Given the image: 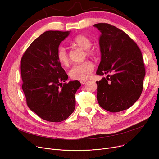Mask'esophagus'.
Here are the masks:
<instances>
[{
    "mask_svg": "<svg viewBox=\"0 0 159 159\" xmlns=\"http://www.w3.org/2000/svg\"><path fill=\"white\" fill-rule=\"evenodd\" d=\"M80 83H81V85H85V84L87 83V80H81L80 81Z\"/></svg>",
    "mask_w": 159,
    "mask_h": 159,
    "instance_id": "esophagus-1",
    "label": "esophagus"
}]
</instances>
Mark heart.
Listing matches in <instances>:
<instances>
[{
  "label": "heart",
  "instance_id": "b5f03b06",
  "mask_svg": "<svg viewBox=\"0 0 159 159\" xmlns=\"http://www.w3.org/2000/svg\"><path fill=\"white\" fill-rule=\"evenodd\" d=\"M72 43L78 48L85 50L89 57H95L96 51L90 49L92 42L88 37L79 34L72 40ZM57 59L59 63L63 66H67L69 63V54L67 49L63 46H60L57 50ZM94 69V65L90 61H86L80 64L74 65L69 72V76L72 80H84L89 78Z\"/></svg>",
  "mask_w": 159,
  "mask_h": 159
}]
</instances>
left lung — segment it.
Masks as SVG:
<instances>
[{"label":"left lung","mask_w":159,"mask_h":159,"mask_svg":"<svg viewBox=\"0 0 159 159\" xmlns=\"http://www.w3.org/2000/svg\"><path fill=\"white\" fill-rule=\"evenodd\" d=\"M100 31L101 60L96 74H107L96 81L101 108L118 112L132 107L141 96L145 68L141 50L124 31L106 23L94 25Z\"/></svg>","instance_id":"8db88e82"}]
</instances>
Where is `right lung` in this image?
<instances>
[{
    "instance_id": "add662e5",
    "label": "right lung",
    "mask_w": 159,
    "mask_h": 159,
    "mask_svg": "<svg viewBox=\"0 0 159 159\" xmlns=\"http://www.w3.org/2000/svg\"><path fill=\"white\" fill-rule=\"evenodd\" d=\"M69 33L45 31L31 43L21 59L22 88L27 105L49 122H61L71 115L76 107V92L81 86L76 80L65 82L68 76L57 59L59 45Z\"/></svg>"
}]
</instances>
